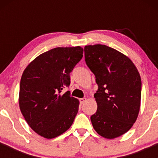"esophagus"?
I'll return each instance as SVG.
<instances>
[{
	"label": "esophagus",
	"instance_id": "esophagus-1",
	"mask_svg": "<svg viewBox=\"0 0 158 158\" xmlns=\"http://www.w3.org/2000/svg\"><path fill=\"white\" fill-rule=\"evenodd\" d=\"M86 101V98H79V102H80L81 104H83Z\"/></svg>",
	"mask_w": 158,
	"mask_h": 158
}]
</instances>
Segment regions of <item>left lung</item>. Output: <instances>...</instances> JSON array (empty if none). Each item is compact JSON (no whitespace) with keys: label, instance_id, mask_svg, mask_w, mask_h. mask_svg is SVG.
<instances>
[{"label":"left lung","instance_id":"left-lung-1","mask_svg":"<svg viewBox=\"0 0 158 158\" xmlns=\"http://www.w3.org/2000/svg\"><path fill=\"white\" fill-rule=\"evenodd\" d=\"M85 60L95 76L97 111L91 116L95 131L108 139L120 137L136 122L141 106V80L131 60L102 44L85 46Z\"/></svg>","mask_w":158,"mask_h":158}]
</instances>
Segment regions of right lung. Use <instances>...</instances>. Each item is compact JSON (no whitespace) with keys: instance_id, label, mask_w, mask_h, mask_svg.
I'll return each mask as SVG.
<instances>
[{"instance_id":"add662e5","label":"right lung","mask_w":158,"mask_h":158,"mask_svg":"<svg viewBox=\"0 0 158 158\" xmlns=\"http://www.w3.org/2000/svg\"><path fill=\"white\" fill-rule=\"evenodd\" d=\"M81 47H56L35 58L21 76L20 111L29 126L40 136L52 139L71 127L79 102L69 92L70 73L83 56Z\"/></svg>"}]
</instances>
